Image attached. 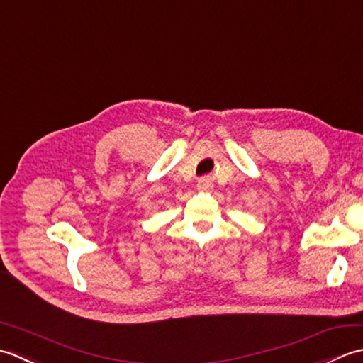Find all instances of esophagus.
<instances>
[{
  "mask_svg": "<svg viewBox=\"0 0 363 363\" xmlns=\"http://www.w3.org/2000/svg\"><path fill=\"white\" fill-rule=\"evenodd\" d=\"M197 188L201 189V191H210V189H213V179H211V177H202V179H199Z\"/></svg>",
  "mask_w": 363,
  "mask_h": 363,
  "instance_id": "34e87169",
  "label": "esophagus"
}]
</instances>
